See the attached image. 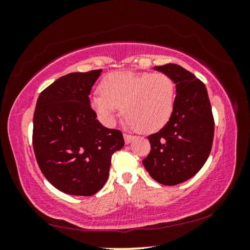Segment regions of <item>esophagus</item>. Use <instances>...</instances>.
Masks as SVG:
<instances>
[{"mask_svg":"<svg viewBox=\"0 0 250 250\" xmlns=\"http://www.w3.org/2000/svg\"><path fill=\"white\" fill-rule=\"evenodd\" d=\"M124 138H125V145H129V143H131V141L134 140V135H131V134H128V133H125L124 134Z\"/></svg>","mask_w":250,"mask_h":250,"instance_id":"1","label":"esophagus"}]
</instances>
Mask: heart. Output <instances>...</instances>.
<instances>
[{
    "label": "heart",
    "mask_w": 250,
    "mask_h": 250,
    "mask_svg": "<svg viewBox=\"0 0 250 250\" xmlns=\"http://www.w3.org/2000/svg\"><path fill=\"white\" fill-rule=\"evenodd\" d=\"M100 95L90 103L105 124H112L121 107L125 124L141 132H154L167 124L174 110L175 83L166 73L118 70L101 79Z\"/></svg>",
    "instance_id": "heart-1"
}]
</instances>
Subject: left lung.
I'll list each match as a JSON object with an SVG mask.
<instances>
[{
	"label": "left lung",
	"mask_w": 250,
	"mask_h": 250,
	"mask_svg": "<svg viewBox=\"0 0 250 250\" xmlns=\"http://www.w3.org/2000/svg\"><path fill=\"white\" fill-rule=\"evenodd\" d=\"M176 84L174 110L159 132L150 134L151 151L142 161L153 180L176 185L194 176L204 166L214 139V117L203 82L176 64L154 67Z\"/></svg>",
	"instance_id": "obj_1"
}]
</instances>
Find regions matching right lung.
Masks as SVG:
<instances>
[{
	"mask_svg": "<svg viewBox=\"0 0 250 250\" xmlns=\"http://www.w3.org/2000/svg\"><path fill=\"white\" fill-rule=\"evenodd\" d=\"M101 69L62 76L41 92L33 120V147L42 173L70 195L91 196L109 176L122 132L96 119L89 95Z\"/></svg>",
	"mask_w": 250,
	"mask_h": 250,
	"instance_id": "obj_1",
	"label": "right lung"
}]
</instances>
